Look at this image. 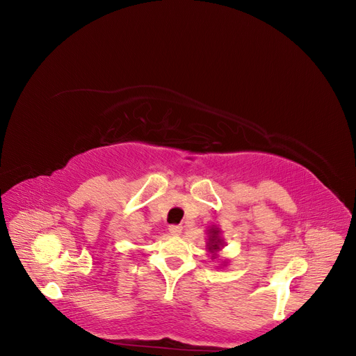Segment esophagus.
I'll list each match as a JSON object with an SVG mask.
<instances>
[{
    "mask_svg": "<svg viewBox=\"0 0 356 356\" xmlns=\"http://www.w3.org/2000/svg\"><path fill=\"white\" fill-rule=\"evenodd\" d=\"M181 232H182V227H181V225H178V224H172V225H169V233H170L172 236H178V234H181Z\"/></svg>",
    "mask_w": 356,
    "mask_h": 356,
    "instance_id": "1",
    "label": "esophagus"
}]
</instances>
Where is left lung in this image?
I'll use <instances>...</instances> for the list:
<instances>
[{
	"mask_svg": "<svg viewBox=\"0 0 356 356\" xmlns=\"http://www.w3.org/2000/svg\"><path fill=\"white\" fill-rule=\"evenodd\" d=\"M209 242H208V251L212 252L213 258H217V252L221 250V246L224 245L221 236H220V230L217 227H211L209 232Z\"/></svg>",
	"mask_w": 356,
	"mask_h": 356,
	"instance_id": "1",
	"label": "left lung"
}]
</instances>
